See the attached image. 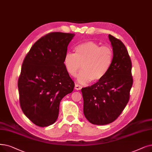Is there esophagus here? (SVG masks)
Here are the masks:
<instances>
[{"instance_id": "1", "label": "esophagus", "mask_w": 152, "mask_h": 152, "mask_svg": "<svg viewBox=\"0 0 152 152\" xmlns=\"http://www.w3.org/2000/svg\"><path fill=\"white\" fill-rule=\"evenodd\" d=\"M81 88H82V87H81V85H79V84H75V89L76 90H80V89H81Z\"/></svg>"}]
</instances>
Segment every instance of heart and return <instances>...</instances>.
<instances>
[{
  "label": "heart",
  "instance_id": "b5f03b06",
  "mask_svg": "<svg viewBox=\"0 0 152 152\" xmlns=\"http://www.w3.org/2000/svg\"><path fill=\"white\" fill-rule=\"evenodd\" d=\"M113 59V50L109 46L101 47L95 42L88 41L77 45L75 54L66 53L63 63L68 73L73 77L81 69L83 65V71L78 75L77 81L86 84L103 78L109 71Z\"/></svg>",
  "mask_w": 152,
  "mask_h": 152
}]
</instances>
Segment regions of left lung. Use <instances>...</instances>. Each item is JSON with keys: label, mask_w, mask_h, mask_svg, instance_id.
<instances>
[{"label": "left lung", "mask_w": 152, "mask_h": 152, "mask_svg": "<svg viewBox=\"0 0 152 152\" xmlns=\"http://www.w3.org/2000/svg\"><path fill=\"white\" fill-rule=\"evenodd\" d=\"M114 52L111 67L103 78L91 86L83 88V112L92 124L106 125L122 113L130 98L133 84L132 62L124 44L109 35Z\"/></svg>", "instance_id": "8db88e82"}]
</instances>
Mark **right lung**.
Returning a JSON list of instances; mask_svg holds the SVG:
<instances>
[{"label": "right lung", "mask_w": 152, "mask_h": 152, "mask_svg": "<svg viewBox=\"0 0 152 152\" xmlns=\"http://www.w3.org/2000/svg\"><path fill=\"white\" fill-rule=\"evenodd\" d=\"M75 35L50 33L34 43L23 60L18 80L20 104L24 114L39 127L56 122L61 99L75 88L63 63Z\"/></svg>", "instance_id": "add662e5"}]
</instances>
